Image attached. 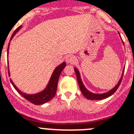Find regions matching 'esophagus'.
Returning a JSON list of instances; mask_svg holds the SVG:
<instances>
[{
  "mask_svg": "<svg viewBox=\"0 0 134 134\" xmlns=\"http://www.w3.org/2000/svg\"><path fill=\"white\" fill-rule=\"evenodd\" d=\"M75 60H76L75 57H74L73 55H71V54L67 55L66 58V62H68V63H69V64L74 63V62H75Z\"/></svg>",
  "mask_w": 134,
  "mask_h": 134,
  "instance_id": "obj_1",
  "label": "esophagus"
}]
</instances>
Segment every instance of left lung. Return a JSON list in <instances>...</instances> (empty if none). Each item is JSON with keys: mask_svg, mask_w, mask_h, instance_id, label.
<instances>
[{"mask_svg": "<svg viewBox=\"0 0 134 134\" xmlns=\"http://www.w3.org/2000/svg\"><path fill=\"white\" fill-rule=\"evenodd\" d=\"M123 43H124V41H123ZM74 71H75L76 75V78H77L78 83H79V87H80V91H81L82 94H83L86 99H89V100H101V99H104L109 97L112 95L113 93H115L116 91H117L118 88H119V85H120L121 82V81H122L123 75H124V71H123L122 76H121V77L120 80H119L118 85H116L113 89L109 91V92H107V93H103V94H94V93H91L90 91H88V90L85 88V86L83 85V83L82 82V80L81 79H80V74H79V70H78L76 68H74Z\"/></svg>", "mask_w": 134, "mask_h": 134, "instance_id": "left-lung-1", "label": "left lung"}]
</instances>
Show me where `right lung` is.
Listing matches in <instances>:
<instances>
[{
  "label": "right lung",
  "mask_w": 134,
  "mask_h": 134,
  "mask_svg": "<svg viewBox=\"0 0 134 134\" xmlns=\"http://www.w3.org/2000/svg\"><path fill=\"white\" fill-rule=\"evenodd\" d=\"M21 26H19V27H17L16 29L15 30V31L13 32V34L12 35L11 37H10V40H11L13 36L15 35V34H16V32L18 31L20 29H21ZM9 46H8V49L7 50L9 51ZM66 66V64L65 62H63L62 64L58 66L54 70V72H53L52 75V77H51L50 80H49V83H48V86L46 87V89L43 91L41 92V93H39L37 94H26L25 93H22L21 91H20L18 88H16V86L14 85V83L11 80H10V82L12 83L13 86H14V88H15L17 92L21 94V96H23V97L27 100L28 101L31 102V103L35 104V105H41V104H43L45 103H47L48 101H49L50 100L53 99V98L55 97V93H56L57 91V86H58V79L60 77V75L61 74L62 71L63 70L64 68H65V66ZM9 75L10 76L9 74Z\"/></svg>",
  "instance_id": "add662e5"
}]
</instances>
